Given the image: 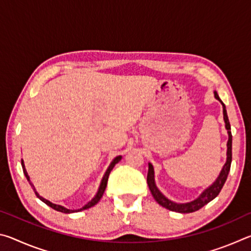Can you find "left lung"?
I'll return each mask as SVG.
<instances>
[{
    "label": "left lung",
    "instance_id": "obj_1",
    "mask_svg": "<svg viewBox=\"0 0 251 251\" xmlns=\"http://www.w3.org/2000/svg\"><path fill=\"white\" fill-rule=\"evenodd\" d=\"M215 97L220 101V103L223 104L224 121H225V124H226L225 126H226V129L228 131V143H227V160H226V164L224 165L222 172H220L219 176L217 177V179L214 181V184L210 185L207 189L203 190V192L201 194V196L195 199V201H193L185 202V203L174 202L172 201H169L167 197H165L164 195L159 192V189L157 188V186L155 184V179H154V167H152V165L151 163L148 164L147 184H148V187H150V190H151V193L152 195V197H154L155 201L158 202L160 206L167 208V209L172 210V211L181 212V214H188V212H194V211L199 210L201 207L207 205L208 202L211 201L212 199L218 196L220 190H222V188L225 185V182H226L229 171H230L231 158H232V152H231L232 136H231V130H230V123H229L228 115H227L226 106H225V104L223 103L222 100L219 99V96L216 92H215Z\"/></svg>",
    "mask_w": 251,
    "mask_h": 251
}]
</instances>
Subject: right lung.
Returning a JSON list of instances; mask_svg holds the SVG:
<instances>
[{"label": "right lung", "mask_w": 251, "mask_h": 251, "mask_svg": "<svg viewBox=\"0 0 251 251\" xmlns=\"http://www.w3.org/2000/svg\"><path fill=\"white\" fill-rule=\"evenodd\" d=\"M121 159H122V156H117V157H115V158L113 159V161H112V163H110V165H109L108 168H107V171H106L105 175L103 176V179H101V181H100V188H99V190H97V194L95 195V197L93 198L90 202H87L86 205H85L84 207L80 208V209H77V210H72V209H67V208H65V207H63V206H61V205H56V203H53V202H50V201H48V199H45V198H43V197H42V196H40V195L37 194V192H36V190H35V187H34V185L32 184L31 180H29V177H28L27 173H26V169H25V166H24V161H23V159H22V167H23L24 175H25V177L27 178V180H28V182H29V185L32 186L33 190H34V192H35V195H36L37 197H39V198L41 199L42 201L45 202L46 205H48V206L52 207L53 209H55V210H57V211H61V212H64V214H71V212H75V211H82V210H85V209H88V208L93 207V206L96 205V203L100 201V199L101 197H103V194H104L105 189H106V186H107V180H108V176H109V174H110V172H112V169L114 168V166H115V165H116V164L118 163V161H120Z\"/></svg>", "instance_id": "obj_1"}]
</instances>
